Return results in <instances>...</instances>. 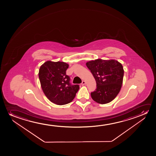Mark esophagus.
I'll return each instance as SVG.
<instances>
[{
    "label": "esophagus",
    "instance_id": "1",
    "mask_svg": "<svg viewBox=\"0 0 156 156\" xmlns=\"http://www.w3.org/2000/svg\"><path fill=\"white\" fill-rule=\"evenodd\" d=\"M86 83V81H84V80H83V81H82V83H81V85H82V86L85 85Z\"/></svg>",
    "mask_w": 156,
    "mask_h": 156
}]
</instances>
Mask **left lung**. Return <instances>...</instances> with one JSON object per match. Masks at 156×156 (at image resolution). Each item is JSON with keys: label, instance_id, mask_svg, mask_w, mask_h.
Here are the masks:
<instances>
[{"label": "left lung", "instance_id": "1", "mask_svg": "<svg viewBox=\"0 0 156 156\" xmlns=\"http://www.w3.org/2000/svg\"><path fill=\"white\" fill-rule=\"evenodd\" d=\"M86 64L96 80L97 88L90 94L92 99L102 105L110 102L122 88L124 73L122 64L112 59L91 60Z\"/></svg>", "mask_w": 156, "mask_h": 156}]
</instances>
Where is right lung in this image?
<instances>
[{"mask_svg":"<svg viewBox=\"0 0 156 156\" xmlns=\"http://www.w3.org/2000/svg\"><path fill=\"white\" fill-rule=\"evenodd\" d=\"M69 64L66 62L47 61L41 66L38 76L43 92L51 102L55 105L70 103L79 89L78 85H71L66 75Z\"/></svg>","mask_w":156,"mask_h":156,"instance_id":"obj_1","label":"right lung"}]
</instances>
